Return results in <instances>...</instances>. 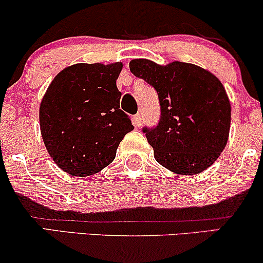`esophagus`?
<instances>
[{"instance_id": "34e87169", "label": "esophagus", "mask_w": 263, "mask_h": 263, "mask_svg": "<svg viewBox=\"0 0 263 263\" xmlns=\"http://www.w3.org/2000/svg\"><path fill=\"white\" fill-rule=\"evenodd\" d=\"M142 124V116L141 114H136L134 116V125L135 127H141Z\"/></svg>"}]
</instances>
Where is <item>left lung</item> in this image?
<instances>
[{
    "instance_id": "obj_1",
    "label": "left lung",
    "mask_w": 263,
    "mask_h": 263,
    "mask_svg": "<svg viewBox=\"0 0 263 263\" xmlns=\"http://www.w3.org/2000/svg\"><path fill=\"white\" fill-rule=\"evenodd\" d=\"M132 73L155 88L161 121L144 128L159 164L180 175H196L213 165L226 147L231 102L219 78L194 64L129 63Z\"/></svg>"
}]
</instances>
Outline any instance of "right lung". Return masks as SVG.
<instances>
[{
    "mask_svg": "<svg viewBox=\"0 0 263 263\" xmlns=\"http://www.w3.org/2000/svg\"><path fill=\"white\" fill-rule=\"evenodd\" d=\"M123 64H74L54 77L40 105V128L49 156L70 175L86 177L115 159L134 127L119 108L116 81Z\"/></svg>",
    "mask_w": 263,
    "mask_h": 263,
    "instance_id": "1",
    "label": "right lung"
}]
</instances>
